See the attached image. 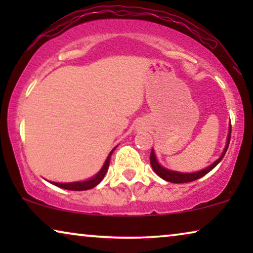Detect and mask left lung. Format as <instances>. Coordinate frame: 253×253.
I'll use <instances>...</instances> for the list:
<instances>
[{"label":"left lung","mask_w":253,"mask_h":253,"mask_svg":"<svg viewBox=\"0 0 253 253\" xmlns=\"http://www.w3.org/2000/svg\"><path fill=\"white\" fill-rule=\"evenodd\" d=\"M230 134H231V124L229 126V133H228L226 147H224V150L222 152V154H221V157L217 159L215 162H213L212 165L209 166V167L203 169V170L196 171V172H178V171L169 170V169H166V168L162 167V166H160V164H159L158 160H157V158H155V154H154L153 150L151 151V157H150L152 168H153V170L157 172V175H159L161 178H164L165 181H167V182H170V183H188V182L196 181V179H198L200 177H203L204 175H206L207 172H210L214 167H215L217 164H219L221 160H222V158L224 157V154H226V152L228 150V146H229Z\"/></svg>","instance_id":"8db88e82"}]
</instances>
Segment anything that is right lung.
Segmentation results:
<instances>
[{
	"mask_svg": "<svg viewBox=\"0 0 253 253\" xmlns=\"http://www.w3.org/2000/svg\"><path fill=\"white\" fill-rule=\"evenodd\" d=\"M114 150H115V148H114ZM113 151L109 153L108 158H107V160L105 162V165H103V167L101 168V170H100L98 174L94 176V177L89 178V179H87V181H82V182H72V183L50 182V183H51V184L58 186V188L65 189V190H72V191H83V190H89V189L94 188V186L98 185L99 183L102 181V178L105 177L107 170H108L109 162H110V157H112Z\"/></svg>",
	"mask_w": 253,
	"mask_h": 253,
	"instance_id": "obj_1",
	"label": "right lung"
}]
</instances>
